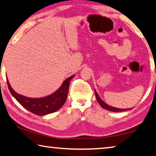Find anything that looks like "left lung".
I'll return each mask as SVG.
<instances>
[{"instance_id": "left-lung-1", "label": "left lung", "mask_w": 156, "mask_h": 156, "mask_svg": "<svg viewBox=\"0 0 156 156\" xmlns=\"http://www.w3.org/2000/svg\"><path fill=\"white\" fill-rule=\"evenodd\" d=\"M95 92V94H96V99L98 100V102H99V104L100 106H101L102 108H104V109H107L108 111H111V112H124V111H126L128 109H131V108H129V109H118V108H115V107H111L109 105H108L107 104L105 103L102 100H101V98L99 97L98 95L97 92L96 91H94Z\"/></svg>"}]
</instances>
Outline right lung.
Wrapping results in <instances>:
<instances>
[{"mask_svg":"<svg viewBox=\"0 0 156 156\" xmlns=\"http://www.w3.org/2000/svg\"><path fill=\"white\" fill-rule=\"evenodd\" d=\"M73 76L66 79L55 93L42 98H30L18 94L13 90L7 80V83L10 93L23 107L34 114L43 115L56 112L62 107L67 100L69 83Z\"/></svg>","mask_w":156,"mask_h":156,"instance_id":"add662e5","label":"right lung"}]
</instances>
